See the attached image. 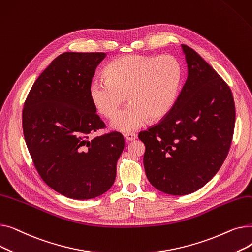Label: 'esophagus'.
I'll return each instance as SVG.
<instances>
[{"mask_svg":"<svg viewBox=\"0 0 252 252\" xmlns=\"http://www.w3.org/2000/svg\"><path fill=\"white\" fill-rule=\"evenodd\" d=\"M125 139L126 140V141H134V140H136L137 139V135L135 134V133H126V134H125Z\"/></svg>","mask_w":252,"mask_h":252,"instance_id":"1","label":"esophagus"}]
</instances>
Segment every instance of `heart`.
Segmentation results:
<instances>
[{
	"label": "heart",
	"mask_w": 252,
	"mask_h": 252,
	"mask_svg": "<svg viewBox=\"0 0 252 252\" xmlns=\"http://www.w3.org/2000/svg\"><path fill=\"white\" fill-rule=\"evenodd\" d=\"M105 78L89 84L90 100L103 116L112 118L126 99L129 104L117 114L113 129L130 131L148 121L164 117L175 104L182 81V66L171 55H126L111 61Z\"/></svg>",
	"instance_id": "b5f03b06"
}]
</instances>
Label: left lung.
I'll return each mask as SVG.
<instances>
[{
    "instance_id": "left-lung-1",
    "label": "left lung",
    "mask_w": 252,
    "mask_h": 252,
    "mask_svg": "<svg viewBox=\"0 0 252 252\" xmlns=\"http://www.w3.org/2000/svg\"><path fill=\"white\" fill-rule=\"evenodd\" d=\"M182 49L186 83L162 121L139 134L146 176L169 195L193 193L216 176L229 153L236 115L229 86L193 49Z\"/></svg>"
}]
</instances>
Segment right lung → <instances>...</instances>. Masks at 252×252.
Instances as JSON below:
<instances>
[{"instance_id": "right-lung-1", "label": "right lung", "mask_w": 252, "mask_h": 252, "mask_svg": "<svg viewBox=\"0 0 252 252\" xmlns=\"http://www.w3.org/2000/svg\"><path fill=\"white\" fill-rule=\"evenodd\" d=\"M105 57V53H62L37 77L24 103L23 135L37 173L49 187L72 199L108 191L125 147L117 131L91 138L104 123L88 88Z\"/></svg>"}]
</instances>
